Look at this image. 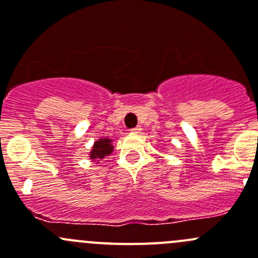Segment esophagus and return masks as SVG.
<instances>
[{
  "label": "esophagus",
  "mask_w": 258,
  "mask_h": 258,
  "mask_svg": "<svg viewBox=\"0 0 258 258\" xmlns=\"http://www.w3.org/2000/svg\"><path fill=\"white\" fill-rule=\"evenodd\" d=\"M130 132H132V133H134V134H138V133H140V132H142V128H139V126H137V128H134V129H132V130H130Z\"/></svg>",
  "instance_id": "esophagus-1"
}]
</instances>
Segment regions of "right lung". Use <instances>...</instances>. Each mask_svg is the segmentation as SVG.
I'll return each instance as SVG.
<instances>
[{
    "label": "right lung",
    "mask_w": 258,
    "mask_h": 258,
    "mask_svg": "<svg viewBox=\"0 0 258 258\" xmlns=\"http://www.w3.org/2000/svg\"><path fill=\"white\" fill-rule=\"evenodd\" d=\"M114 150L113 145V139H109V138H101L98 139L96 142H94L93 149L89 153V157L93 162L100 163L101 159H104L105 157L110 155Z\"/></svg>",
    "instance_id": "right-lung-1"
}]
</instances>
